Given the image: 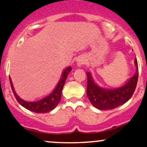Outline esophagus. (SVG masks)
<instances>
[{"instance_id": "34e87169", "label": "esophagus", "mask_w": 147, "mask_h": 147, "mask_svg": "<svg viewBox=\"0 0 147 147\" xmlns=\"http://www.w3.org/2000/svg\"><path fill=\"white\" fill-rule=\"evenodd\" d=\"M84 60H83V59H79V60H78V66H82V65L84 64Z\"/></svg>"}]
</instances>
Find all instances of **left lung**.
<instances>
[{"mask_svg":"<svg viewBox=\"0 0 147 147\" xmlns=\"http://www.w3.org/2000/svg\"><path fill=\"white\" fill-rule=\"evenodd\" d=\"M137 72L123 87L115 90H105L98 87L92 80L90 72H87V96L92 105L101 110L115 109L127 102L131 97L137 87L139 69L135 59Z\"/></svg>","mask_w":147,"mask_h":147,"instance_id":"obj_1","label":"left lung"}]
</instances>
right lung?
<instances>
[{
    "label": "right lung",
    "instance_id": "add662e5",
    "mask_svg": "<svg viewBox=\"0 0 147 147\" xmlns=\"http://www.w3.org/2000/svg\"><path fill=\"white\" fill-rule=\"evenodd\" d=\"M72 69L71 67H68L67 68L65 69L64 72L63 73V76H62L61 80H60L58 84H57V87L54 90V91L50 94V95L47 96L45 98L42 99V100H39L37 102H26L25 100H22L21 98L18 96L15 92L14 88H13V83L11 82V79L9 78L10 86H11V89L13 90V92L14 94L15 97L21 105L23 107L26 109H28L32 112H36V113H45V112H50V111L53 110L54 108L56 107L59 102L61 100V95H62V90H63V86H64L65 81H66L67 77L68 74Z\"/></svg>",
    "mask_w": 147,
    "mask_h": 147
}]
</instances>
